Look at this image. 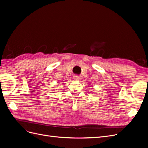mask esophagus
<instances>
[{
    "instance_id": "esophagus-1",
    "label": "esophagus",
    "mask_w": 148,
    "mask_h": 148,
    "mask_svg": "<svg viewBox=\"0 0 148 148\" xmlns=\"http://www.w3.org/2000/svg\"><path fill=\"white\" fill-rule=\"evenodd\" d=\"M80 79H81V78H80V77H79V76H78V75L74 76V77H73V79L76 82H79Z\"/></svg>"
}]
</instances>
